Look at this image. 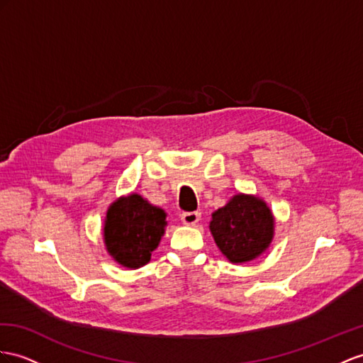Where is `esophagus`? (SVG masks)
<instances>
[{
  "label": "esophagus",
  "instance_id": "obj_1",
  "mask_svg": "<svg viewBox=\"0 0 363 363\" xmlns=\"http://www.w3.org/2000/svg\"><path fill=\"white\" fill-rule=\"evenodd\" d=\"M199 219H201V213L199 211H187V213H182L181 215V220H182V224L184 225H189V227H193V225H196L198 222H199Z\"/></svg>",
  "mask_w": 363,
  "mask_h": 363
}]
</instances>
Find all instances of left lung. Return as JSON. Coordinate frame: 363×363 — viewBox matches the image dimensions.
Returning a JSON list of instances; mask_svg holds the SVG:
<instances>
[{
    "instance_id": "8db88e82",
    "label": "left lung",
    "mask_w": 363,
    "mask_h": 363,
    "mask_svg": "<svg viewBox=\"0 0 363 363\" xmlns=\"http://www.w3.org/2000/svg\"><path fill=\"white\" fill-rule=\"evenodd\" d=\"M210 233L231 264L252 262L262 256L274 238V216L256 194L238 193L211 213Z\"/></svg>"
}]
</instances>
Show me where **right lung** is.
Listing matches in <instances>:
<instances>
[{"label":"right lung","mask_w":363,"mask_h":363,"mask_svg":"<svg viewBox=\"0 0 363 363\" xmlns=\"http://www.w3.org/2000/svg\"><path fill=\"white\" fill-rule=\"evenodd\" d=\"M167 213L132 193L110 203L102 236L110 257L124 268H141L150 262L165 233Z\"/></svg>","instance_id":"add662e5"}]
</instances>
